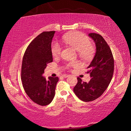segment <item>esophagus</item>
I'll use <instances>...</instances> for the list:
<instances>
[{
    "mask_svg": "<svg viewBox=\"0 0 131 131\" xmlns=\"http://www.w3.org/2000/svg\"><path fill=\"white\" fill-rule=\"evenodd\" d=\"M68 76H69V75L66 74H63V75H62V77H64V78H66V77H68Z\"/></svg>",
    "mask_w": 131,
    "mask_h": 131,
    "instance_id": "esophagus-1",
    "label": "esophagus"
}]
</instances>
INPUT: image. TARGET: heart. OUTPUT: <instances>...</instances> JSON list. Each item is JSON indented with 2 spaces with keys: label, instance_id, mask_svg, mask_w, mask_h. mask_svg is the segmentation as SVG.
<instances>
[{
  "label": "heart",
  "instance_id": "obj_1",
  "mask_svg": "<svg viewBox=\"0 0 131 131\" xmlns=\"http://www.w3.org/2000/svg\"><path fill=\"white\" fill-rule=\"evenodd\" d=\"M63 40L75 49L78 51L79 55L81 58L88 59L91 57L94 54V49L90 44V39L80 32H73L69 35H65L63 37ZM62 47L58 42H53L51 46L52 55L57 57L61 55ZM79 65L77 63L70 62L67 64L69 68H77Z\"/></svg>",
  "mask_w": 131,
  "mask_h": 131
}]
</instances>
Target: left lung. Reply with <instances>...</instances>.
<instances>
[{"label": "left lung", "instance_id": "obj_1", "mask_svg": "<svg viewBox=\"0 0 131 131\" xmlns=\"http://www.w3.org/2000/svg\"><path fill=\"white\" fill-rule=\"evenodd\" d=\"M96 45V53L88 68L91 79L88 83L77 77L73 88L76 96L84 102L94 101L103 94L112 80L114 73V58L112 51L103 37L97 34L88 35Z\"/></svg>", "mask_w": 131, "mask_h": 131}]
</instances>
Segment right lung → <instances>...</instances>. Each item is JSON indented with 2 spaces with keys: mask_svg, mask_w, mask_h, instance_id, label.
<instances>
[{
  "mask_svg": "<svg viewBox=\"0 0 131 131\" xmlns=\"http://www.w3.org/2000/svg\"><path fill=\"white\" fill-rule=\"evenodd\" d=\"M55 31L43 32L29 44L24 53L21 67V81L25 91L35 103L48 105L55 96L59 79L42 74L48 63L52 62L51 42Z\"/></svg>",
  "mask_w": 131,
  "mask_h": 131,
  "instance_id": "obj_1",
  "label": "right lung"
}]
</instances>
